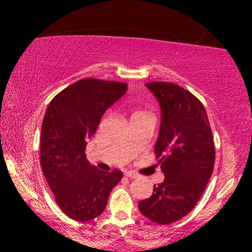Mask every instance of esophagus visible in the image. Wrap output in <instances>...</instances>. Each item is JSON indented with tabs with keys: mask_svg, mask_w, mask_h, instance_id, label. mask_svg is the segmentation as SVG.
Here are the masks:
<instances>
[{
	"mask_svg": "<svg viewBox=\"0 0 252 252\" xmlns=\"http://www.w3.org/2000/svg\"><path fill=\"white\" fill-rule=\"evenodd\" d=\"M125 177L129 178V179H136V178H139V174H136L135 172L127 171V172H125Z\"/></svg>",
	"mask_w": 252,
	"mask_h": 252,
	"instance_id": "esophagus-1",
	"label": "esophagus"
}]
</instances>
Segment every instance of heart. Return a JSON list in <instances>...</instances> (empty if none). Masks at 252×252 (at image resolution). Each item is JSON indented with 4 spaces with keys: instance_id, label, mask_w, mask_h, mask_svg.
Returning <instances> with one entry per match:
<instances>
[{
    "instance_id": "heart-1",
    "label": "heart",
    "mask_w": 252,
    "mask_h": 252,
    "mask_svg": "<svg viewBox=\"0 0 252 252\" xmlns=\"http://www.w3.org/2000/svg\"><path fill=\"white\" fill-rule=\"evenodd\" d=\"M137 113H140V112H135V113H134V115H137ZM134 115H133V116H134Z\"/></svg>"
}]
</instances>
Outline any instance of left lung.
<instances>
[{
    "instance_id": "8db88e82",
    "label": "left lung",
    "mask_w": 252,
    "mask_h": 252,
    "mask_svg": "<svg viewBox=\"0 0 252 252\" xmlns=\"http://www.w3.org/2000/svg\"><path fill=\"white\" fill-rule=\"evenodd\" d=\"M160 106L155 154L164 181L139 202L151 221L168 225L184 218L201 198L215 166L216 151L208 115L199 99L171 82H148Z\"/></svg>"
}]
</instances>
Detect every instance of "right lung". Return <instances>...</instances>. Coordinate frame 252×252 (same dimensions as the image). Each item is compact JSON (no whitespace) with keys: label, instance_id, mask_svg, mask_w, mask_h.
<instances>
[{"label":"right lung","instance_id":"add662e5","mask_svg":"<svg viewBox=\"0 0 252 252\" xmlns=\"http://www.w3.org/2000/svg\"><path fill=\"white\" fill-rule=\"evenodd\" d=\"M125 82L87 78L53 98L42 122L40 161L57 205L77 221L98 217L123 172L99 171L86 158V146L106 109L124 96Z\"/></svg>","mask_w":252,"mask_h":252}]
</instances>
